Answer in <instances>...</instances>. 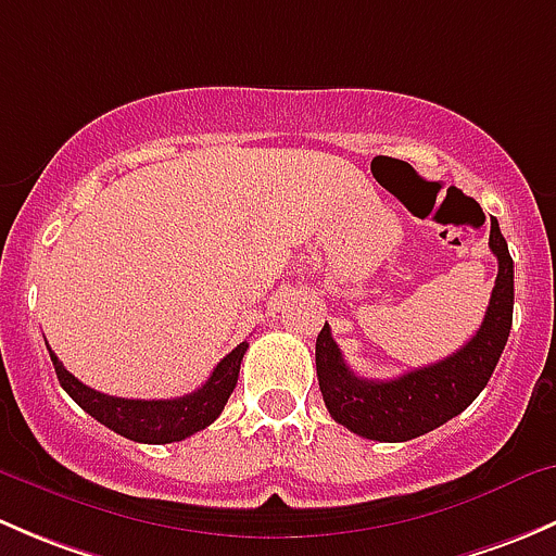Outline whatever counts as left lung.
Masks as SVG:
<instances>
[{
	"label": "left lung",
	"mask_w": 556,
	"mask_h": 556,
	"mask_svg": "<svg viewBox=\"0 0 556 556\" xmlns=\"http://www.w3.org/2000/svg\"><path fill=\"white\" fill-rule=\"evenodd\" d=\"M490 250L497 257V279L484 323L468 344L433 366L387 382L355 377L328 323L323 325L314 357L319 392L336 422L363 439L395 444L441 428L476 401L501 361L514 319V261L497 220L490 223Z\"/></svg>",
	"instance_id": "1"
}]
</instances>
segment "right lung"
Here are the masks:
<instances>
[{
	"instance_id": "add662e5",
	"label": "right lung",
	"mask_w": 556,
	"mask_h": 556,
	"mask_svg": "<svg viewBox=\"0 0 556 556\" xmlns=\"http://www.w3.org/2000/svg\"><path fill=\"white\" fill-rule=\"evenodd\" d=\"M247 346L250 344L242 341L237 350L228 352L199 390L182 397H169V401H131V397L104 395L72 377L64 363L50 352V346L48 352L61 387L70 392V397L83 412L99 419L104 428L115 430L117 435L137 441V444H172V441H182L199 433L220 417L223 406L237 387Z\"/></svg>"
}]
</instances>
